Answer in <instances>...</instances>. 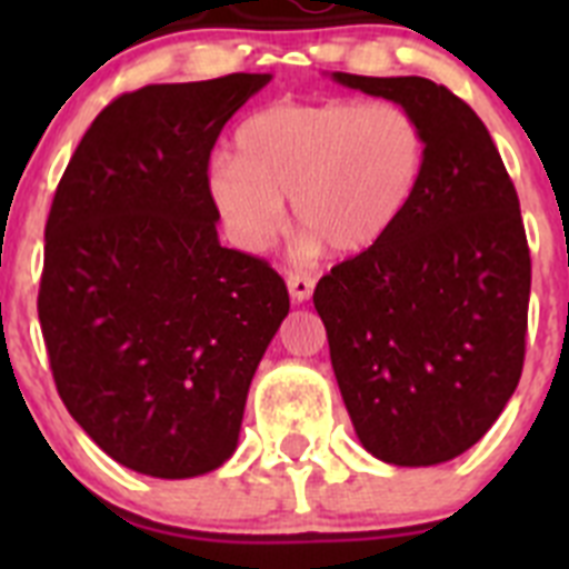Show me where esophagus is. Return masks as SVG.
I'll return each mask as SVG.
<instances>
[{"mask_svg":"<svg viewBox=\"0 0 569 569\" xmlns=\"http://www.w3.org/2000/svg\"><path fill=\"white\" fill-rule=\"evenodd\" d=\"M316 281L305 273H290L288 276V290L293 296V301H308L313 296Z\"/></svg>","mask_w":569,"mask_h":569,"instance_id":"obj_1","label":"esophagus"}]
</instances>
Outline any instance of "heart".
Returning <instances> with one entry per match:
<instances>
[{"instance_id": "obj_1", "label": "heart", "mask_w": 569, "mask_h": 569, "mask_svg": "<svg viewBox=\"0 0 569 569\" xmlns=\"http://www.w3.org/2000/svg\"><path fill=\"white\" fill-rule=\"evenodd\" d=\"M427 168V130L399 102H276L236 130V156L210 159L208 193L230 236L261 253L296 222L333 253L376 248L407 213Z\"/></svg>"}]
</instances>
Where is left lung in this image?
<instances>
[{
  "mask_svg": "<svg viewBox=\"0 0 569 569\" xmlns=\"http://www.w3.org/2000/svg\"><path fill=\"white\" fill-rule=\"evenodd\" d=\"M427 130L421 188L376 248L316 284L341 399L367 453L430 467L470 450L525 367L530 248L485 122L421 77L333 73Z\"/></svg>",
  "mask_w": 569,
  "mask_h": 569,
  "instance_id": "obj_1",
  "label": "left lung"
}]
</instances>
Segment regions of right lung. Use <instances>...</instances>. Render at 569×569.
<instances>
[{"mask_svg": "<svg viewBox=\"0 0 569 569\" xmlns=\"http://www.w3.org/2000/svg\"><path fill=\"white\" fill-rule=\"evenodd\" d=\"M270 82L144 84L93 119L44 224L39 325L68 413L156 479L222 467L290 310L264 259L219 244L208 193L224 122Z\"/></svg>", "mask_w": 569, "mask_h": 569, "instance_id": "add662e5", "label": "right lung"}]
</instances>
